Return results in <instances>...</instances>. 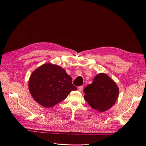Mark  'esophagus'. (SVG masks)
Listing matches in <instances>:
<instances>
[{"label":"esophagus","mask_w":146,"mask_h":146,"mask_svg":"<svg viewBox=\"0 0 146 146\" xmlns=\"http://www.w3.org/2000/svg\"><path fill=\"white\" fill-rule=\"evenodd\" d=\"M83 86H79V87H78V89H79V91H82V90H83Z\"/></svg>","instance_id":"esophagus-1"}]
</instances>
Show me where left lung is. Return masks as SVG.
<instances>
[{
  "instance_id": "1",
  "label": "left lung",
  "mask_w": 146,
  "mask_h": 146,
  "mask_svg": "<svg viewBox=\"0 0 146 146\" xmlns=\"http://www.w3.org/2000/svg\"><path fill=\"white\" fill-rule=\"evenodd\" d=\"M84 99L99 112L109 110L116 102L119 90L117 84L104 73L98 74L92 84L83 89Z\"/></svg>"
}]
</instances>
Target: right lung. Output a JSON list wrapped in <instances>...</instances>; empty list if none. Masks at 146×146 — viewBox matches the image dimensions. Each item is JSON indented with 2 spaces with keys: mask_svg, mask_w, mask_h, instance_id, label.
<instances>
[{
  "mask_svg": "<svg viewBox=\"0 0 146 146\" xmlns=\"http://www.w3.org/2000/svg\"><path fill=\"white\" fill-rule=\"evenodd\" d=\"M28 87L34 100L46 108L60 103L77 89L63 68L50 63L42 65L32 73Z\"/></svg>",
  "mask_w": 146,
  "mask_h": 146,
  "instance_id": "add662e5",
  "label": "right lung"
}]
</instances>
